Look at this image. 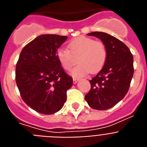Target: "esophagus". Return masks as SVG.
Masks as SVG:
<instances>
[{"label":"esophagus","instance_id":"obj_1","mask_svg":"<svg viewBox=\"0 0 147 147\" xmlns=\"http://www.w3.org/2000/svg\"><path fill=\"white\" fill-rule=\"evenodd\" d=\"M78 81V78H73V84H76Z\"/></svg>","mask_w":147,"mask_h":147}]
</instances>
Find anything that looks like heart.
I'll return each mask as SVG.
<instances>
[{"label": "heart", "mask_w": 147, "mask_h": 147, "mask_svg": "<svg viewBox=\"0 0 147 147\" xmlns=\"http://www.w3.org/2000/svg\"><path fill=\"white\" fill-rule=\"evenodd\" d=\"M56 55L61 66L67 71L78 60L79 64L71 70V75L74 78H81L90 71L96 73L102 69L107 59V50L101 42L87 36H78L69 42L68 49H58Z\"/></svg>", "instance_id": "b5f03b06"}]
</instances>
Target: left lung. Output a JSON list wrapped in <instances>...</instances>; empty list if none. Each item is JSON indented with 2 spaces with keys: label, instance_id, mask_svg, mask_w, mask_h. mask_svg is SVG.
<instances>
[{
  "label": "left lung",
  "instance_id": "8db88e82",
  "mask_svg": "<svg viewBox=\"0 0 147 147\" xmlns=\"http://www.w3.org/2000/svg\"><path fill=\"white\" fill-rule=\"evenodd\" d=\"M87 35L96 36L103 42L107 59L101 71L90 81L91 89L85 100L93 109H109L128 92L134 74L133 56L129 48L113 36L103 32Z\"/></svg>",
  "mask_w": 147,
  "mask_h": 147
}]
</instances>
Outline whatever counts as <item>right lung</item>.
Instances as JSON below:
<instances>
[{
    "label": "right lung",
    "mask_w": 147,
    "mask_h": 147,
    "mask_svg": "<svg viewBox=\"0 0 147 147\" xmlns=\"http://www.w3.org/2000/svg\"><path fill=\"white\" fill-rule=\"evenodd\" d=\"M65 36L43 34L26 45L16 69V81L21 96L30 108L43 114H53L63 108L66 91L73 80L57 58Z\"/></svg>",
    "instance_id": "right-lung-1"
}]
</instances>
